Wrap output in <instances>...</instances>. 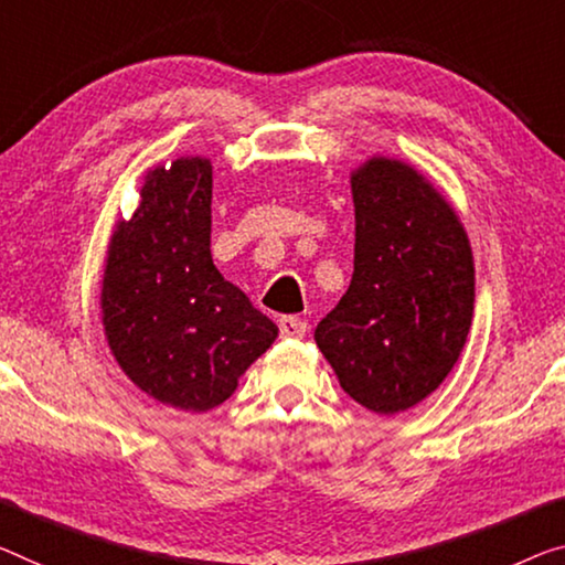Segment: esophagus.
<instances>
[{
	"label": "esophagus",
	"instance_id": "obj_1",
	"mask_svg": "<svg viewBox=\"0 0 565 565\" xmlns=\"http://www.w3.org/2000/svg\"><path fill=\"white\" fill-rule=\"evenodd\" d=\"M306 331H308L306 320H300L295 316L280 318V335L282 338H302V335H306Z\"/></svg>",
	"mask_w": 565,
	"mask_h": 565
}]
</instances>
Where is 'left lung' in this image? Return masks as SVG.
I'll list each match as a JSON object with an SVG mask.
<instances>
[{"label":"left lung","instance_id":"8db88e82","mask_svg":"<svg viewBox=\"0 0 565 565\" xmlns=\"http://www.w3.org/2000/svg\"><path fill=\"white\" fill-rule=\"evenodd\" d=\"M353 277L316 328L343 392L376 414L427 398L455 369L475 310V263L447 199L373 156L353 171Z\"/></svg>","mask_w":565,"mask_h":565}]
</instances>
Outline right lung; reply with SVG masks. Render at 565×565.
<instances>
[{
    "instance_id": "add662e5",
    "label": "right lung",
    "mask_w": 565,
    "mask_h": 565,
    "mask_svg": "<svg viewBox=\"0 0 565 565\" xmlns=\"http://www.w3.org/2000/svg\"><path fill=\"white\" fill-rule=\"evenodd\" d=\"M212 163L177 159L146 173L118 222L103 273V328L118 366L156 402L210 412L277 338L212 263Z\"/></svg>"
}]
</instances>
